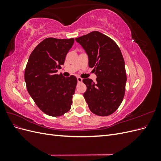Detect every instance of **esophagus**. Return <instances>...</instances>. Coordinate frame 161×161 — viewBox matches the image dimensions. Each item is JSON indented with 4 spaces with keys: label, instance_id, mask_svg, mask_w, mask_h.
I'll return each instance as SVG.
<instances>
[{
    "label": "esophagus",
    "instance_id": "1",
    "mask_svg": "<svg viewBox=\"0 0 161 161\" xmlns=\"http://www.w3.org/2000/svg\"><path fill=\"white\" fill-rule=\"evenodd\" d=\"M77 81H78V82H82V78H80V77H77Z\"/></svg>",
    "mask_w": 161,
    "mask_h": 161
}]
</instances>
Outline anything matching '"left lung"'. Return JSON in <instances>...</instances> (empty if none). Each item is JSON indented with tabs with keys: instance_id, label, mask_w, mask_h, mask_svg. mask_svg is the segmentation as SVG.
Listing matches in <instances>:
<instances>
[{
	"instance_id": "8db88e82",
	"label": "left lung",
	"mask_w": 161,
	"mask_h": 161,
	"mask_svg": "<svg viewBox=\"0 0 161 161\" xmlns=\"http://www.w3.org/2000/svg\"><path fill=\"white\" fill-rule=\"evenodd\" d=\"M75 40L89 57V66L94 68L97 82L85 79L83 96L94 114L108 116L118 109L123 101L127 80L125 62L117 43L104 34L92 31Z\"/></svg>"
}]
</instances>
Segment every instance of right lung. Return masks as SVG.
Listing matches in <instances>:
<instances>
[{
  "label": "right lung",
  "mask_w": 161,
  "mask_h": 161,
  "mask_svg": "<svg viewBox=\"0 0 161 161\" xmlns=\"http://www.w3.org/2000/svg\"><path fill=\"white\" fill-rule=\"evenodd\" d=\"M74 42V38H46L29 58L25 70L27 91L38 108L48 115L61 116L71 108L76 78H65L56 72L64 64Z\"/></svg>",
  "instance_id": "1"
}]
</instances>
